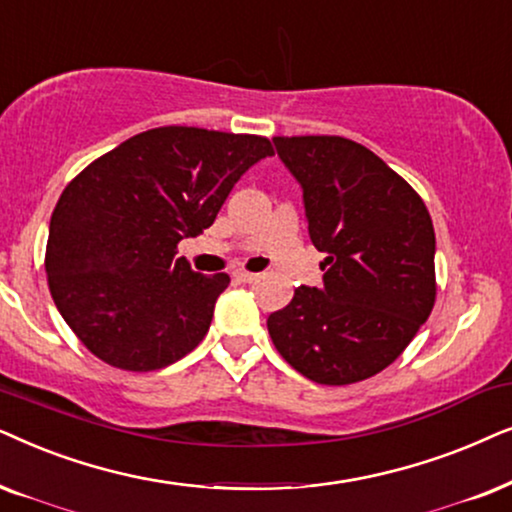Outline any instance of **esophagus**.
I'll return each mask as SVG.
<instances>
[{
  "label": "esophagus",
  "instance_id": "esophagus-1",
  "mask_svg": "<svg viewBox=\"0 0 512 512\" xmlns=\"http://www.w3.org/2000/svg\"><path fill=\"white\" fill-rule=\"evenodd\" d=\"M234 276L238 278V281H243V283H252V281H257V274H250V271H245V269L236 271Z\"/></svg>",
  "mask_w": 512,
  "mask_h": 512
}]
</instances>
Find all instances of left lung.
Returning a JSON list of instances; mask_svg holds the SVG:
<instances>
[{"mask_svg": "<svg viewBox=\"0 0 512 512\" xmlns=\"http://www.w3.org/2000/svg\"><path fill=\"white\" fill-rule=\"evenodd\" d=\"M304 189L323 288L267 320L276 351L306 379H370L407 349L435 304V231L421 196L377 154L339 135H276Z\"/></svg>", "mask_w": 512, "mask_h": 512, "instance_id": "obj_1", "label": "left lung"}]
</instances>
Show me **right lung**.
Masks as SVG:
<instances>
[{
	"instance_id": "right-lung-1",
	"label": "right lung",
	"mask_w": 512,
	"mask_h": 512,
	"mask_svg": "<svg viewBox=\"0 0 512 512\" xmlns=\"http://www.w3.org/2000/svg\"><path fill=\"white\" fill-rule=\"evenodd\" d=\"M269 138L161 126L102 154L53 208L46 278L60 316L102 363L154 372L206 337L229 276L177 257L199 236Z\"/></svg>"
}]
</instances>
